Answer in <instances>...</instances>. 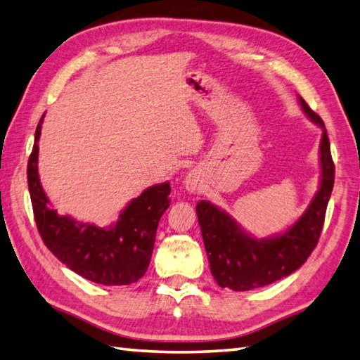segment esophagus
I'll use <instances>...</instances> for the list:
<instances>
[{"label":"esophagus","mask_w":360,"mask_h":360,"mask_svg":"<svg viewBox=\"0 0 360 360\" xmlns=\"http://www.w3.org/2000/svg\"><path fill=\"white\" fill-rule=\"evenodd\" d=\"M183 183H185V189L189 191V193H195V191L199 189V186H200L199 177H197L194 172H189L186 177H185V181H183Z\"/></svg>","instance_id":"1"}]
</instances>
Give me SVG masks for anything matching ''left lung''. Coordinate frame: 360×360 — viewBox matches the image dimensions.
Listing matches in <instances>:
<instances>
[{"mask_svg": "<svg viewBox=\"0 0 360 360\" xmlns=\"http://www.w3.org/2000/svg\"><path fill=\"white\" fill-rule=\"evenodd\" d=\"M298 101L303 112L323 130L320 141V188L298 221L281 234L256 239L242 230L229 212L207 200L197 203L195 211L210 269L221 288L240 292L272 284L302 267L317 247L334 186V163L323 121L303 98Z\"/></svg>", "mask_w": 360, "mask_h": 360, "instance_id": "obj_1", "label": "left lung"}]
</instances>
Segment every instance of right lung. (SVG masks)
<instances>
[{"label":"right lung","instance_id":"obj_1","mask_svg":"<svg viewBox=\"0 0 360 360\" xmlns=\"http://www.w3.org/2000/svg\"><path fill=\"white\" fill-rule=\"evenodd\" d=\"M43 116L27 163V186L37 229L56 258L72 272L104 285L136 283L149 267L157 226L169 207V181L153 185L130 200L107 229L57 214L39 177V139Z\"/></svg>","mask_w":360,"mask_h":360}]
</instances>
